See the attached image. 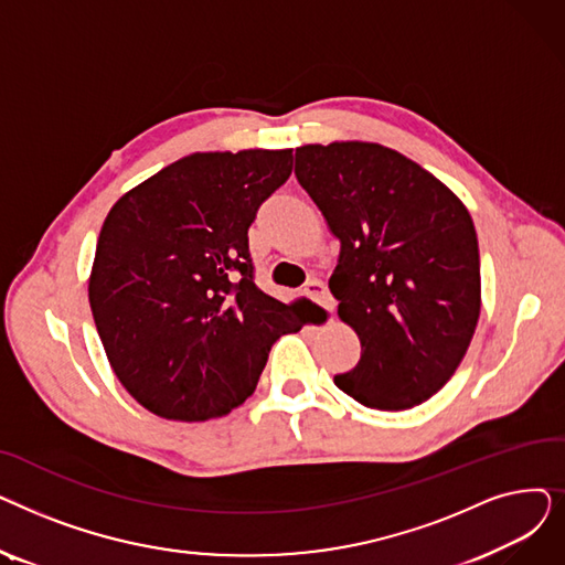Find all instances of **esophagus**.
<instances>
[{
	"instance_id": "1",
	"label": "esophagus",
	"mask_w": 565,
	"mask_h": 565,
	"mask_svg": "<svg viewBox=\"0 0 565 565\" xmlns=\"http://www.w3.org/2000/svg\"><path fill=\"white\" fill-rule=\"evenodd\" d=\"M305 295H307V298H311L313 302H318L322 309L334 311V298L330 295L328 286H324L322 281H318V279L309 281L307 288H305Z\"/></svg>"
}]
</instances>
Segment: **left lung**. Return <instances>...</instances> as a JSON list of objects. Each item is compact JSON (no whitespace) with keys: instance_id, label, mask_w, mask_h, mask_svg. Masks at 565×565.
I'll use <instances>...</instances> for the list:
<instances>
[{"instance_id":"obj_1","label":"left lung","mask_w":565,"mask_h":565,"mask_svg":"<svg viewBox=\"0 0 565 565\" xmlns=\"http://www.w3.org/2000/svg\"><path fill=\"white\" fill-rule=\"evenodd\" d=\"M295 175L341 252L330 290L362 358L334 384L375 409H407L451 380L481 313L477 228L465 203L373 141L295 148Z\"/></svg>"}]
</instances>
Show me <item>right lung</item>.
Returning <instances> with one entry per match:
<instances>
[{
	"mask_svg": "<svg viewBox=\"0 0 565 565\" xmlns=\"http://www.w3.org/2000/svg\"><path fill=\"white\" fill-rule=\"evenodd\" d=\"M292 151L192 153L118 199L100 228L88 302L107 360L158 417L207 422L254 394L298 305L254 284L247 231Z\"/></svg>",
	"mask_w": 565,
	"mask_h": 565,
	"instance_id": "add662e5",
	"label": "right lung"
}]
</instances>
